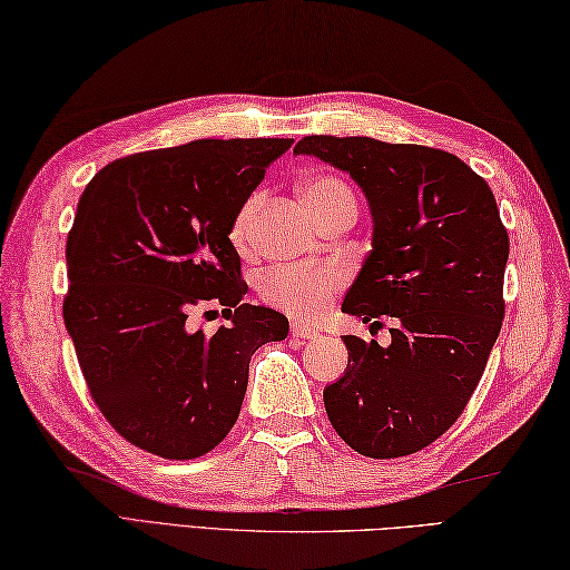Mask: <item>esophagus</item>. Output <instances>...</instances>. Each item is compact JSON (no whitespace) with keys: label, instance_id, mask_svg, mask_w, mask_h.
Wrapping results in <instances>:
<instances>
[{"label":"esophagus","instance_id":"1","mask_svg":"<svg viewBox=\"0 0 570 570\" xmlns=\"http://www.w3.org/2000/svg\"><path fill=\"white\" fill-rule=\"evenodd\" d=\"M289 333H293V338H299V341H309V338L318 336V331H314L312 326H304L299 322L289 324Z\"/></svg>","mask_w":570,"mask_h":570}]
</instances>
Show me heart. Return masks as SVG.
Instances as JSON below:
<instances>
[{
  "instance_id": "b5f03b06",
  "label": "heart",
  "mask_w": 570,
  "mask_h": 570,
  "mask_svg": "<svg viewBox=\"0 0 570 570\" xmlns=\"http://www.w3.org/2000/svg\"><path fill=\"white\" fill-rule=\"evenodd\" d=\"M299 196L309 213L326 222L343 210H357L353 190L333 176H309L299 184ZM263 196L254 193L239 213L234 215L229 227V242L239 254H246L254 244V227L261 210ZM341 287V273L333 266L318 268H273L258 281V295L268 307L285 312L299 322H314L331 304L336 289Z\"/></svg>"
}]
</instances>
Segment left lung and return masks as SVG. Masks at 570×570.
<instances>
[{"instance_id": "8db88e82", "label": "left lung", "mask_w": 570, "mask_h": 570, "mask_svg": "<svg viewBox=\"0 0 570 570\" xmlns=\"http://www.w3.org/2000/svg\"><path fill=\"white\" fill-rule=\"evenodd\" d=\"M295 155L348 171L372 213V252L343 312L394 316L392 343L343 336L348 367L324 390L348 445L394 460L460 419L505 316L508 232L489 184L460 157L372 137L309 135Z\"/></svg>"}]
</instances>
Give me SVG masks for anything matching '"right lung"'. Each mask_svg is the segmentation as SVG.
Wrapping results in <instances>:
<instances>
[{
    "label": "right lung",
    "mask_w": 570,
    "mask_h": 570,
    "mask_svg": "<svg viewBox=\"0 0 570 570\" xmlns=\"http://www.w3.org/2000/svg\"><path fill=\"white\" fill-rule=\"evenodd\" d=\"M293 140H196L110 161L67 237L62 316L106 421L135 448L196 460L237 423L252 355L287 318L244 302L234 215ZM230 322L193 332V308Z\"/></svg>",
    "instance_id": "add662e5"
}]
</instances>
